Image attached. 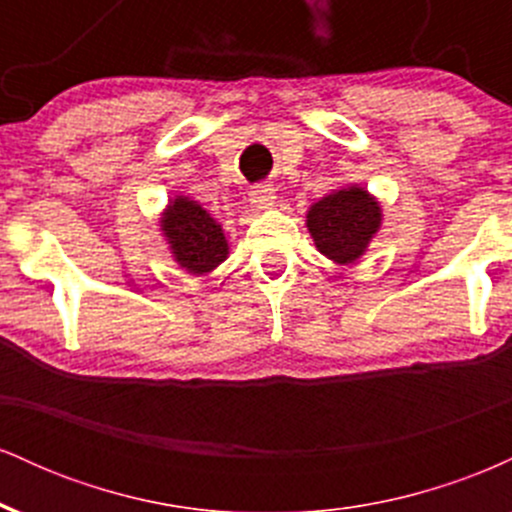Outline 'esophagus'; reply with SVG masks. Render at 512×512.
<instances>
[{
  "label": "esophagus",
  "instance_id": "obj_1",
  "mask_svg": "<svg viewBox=\"0 0 512 512\" xmlns=\"http://www.w3.org/2000/svg\"><path fill=\"white\" fill-rule=\"evenodd\" d=\"M274 199H276V192L272 185H255L250 192V202L255 204L257 209H269L274 207Z\"/></svg>",
  "mask_w": 512,
  "mask_h": 512
}]
</instances>
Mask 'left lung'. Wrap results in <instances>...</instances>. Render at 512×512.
I'll return each mask as SVG.
<instances>
[{
    "mask_svg": "<svg viewBox=\"0 0 512 512\" xmlns=\"http://www.w3.org/2000/svg\"><path fill=\"white\" fill-rule=\"evenodd\" d=\"M305 223L315 240V248L327 260L334 264H354L378 233L383 211L378 199L368 195L363 187L351 185L315 202L305 216Z\"/></svg>",
    "mask_w": 512,
    "mask_h": 512,
    "instance_id": "left-lung-1",
    "label": "left lung"
}]
</instances>
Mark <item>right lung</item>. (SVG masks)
Here are the masks:
<instances>
[{"instance_id": "1", "label": "right lung", "mask_w": 512, "mask_h": 512, "mask_svg": "<svg viewBox=\"0 0 512 512\" xmlns=\"http://www.w3.org/2000/svg\"><path fill=\"white\" fill-rule=\"evenodd\" d=\"M161 231L175 262L190 274H209L228 257V240L221 223L190 197H175L168 204L161 216Z\"/></svg>"}]
</instances>
